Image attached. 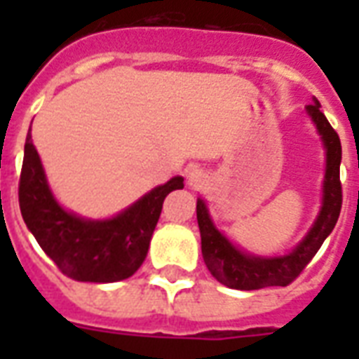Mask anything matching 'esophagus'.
Masks as SVG:
<instances>
[{"instance_id":"obj_1","label":"esophagus","mask_w":359,"mask_h":359,"mask_svg":"<svg viewBox=\"0 0 359 359\" xmlns=\"http://www.w3.org/2000/svg\"><path fill=\"white\" fill-rule=\"evenodd\" d=\"M207 180H208L207 173L199 168L188 169V173H186V184L190 186V188H194V190L203 188V186L207 184Z\"/></svg>"}]
</instances>
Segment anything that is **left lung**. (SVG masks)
<instances>
[{
    "label": "left lung",
    "instance_id": "8db88e82",
    "mask_svg": "<svg viewBox=\"0 0 359 359\" xmlns=\"http://www.w3.org/2000/svg\"><path fill=\"white\" fill-rule=\"evenodd\" d=\"M320 102L315 98L306 111L317 126V132L326 151V169L323 180V203L306 236L285 255H255L231 242L214 225L205 199H197V224L201 233V253L208 272L219 283L236 290H257L264 287H287L292 283L304 268L309 264L315 253L328 235L334 231L343 203L339 165L341 141L332 124L320 111Z\"/></svg>",
    "mask_w": 359,
    "mask_h": 359
}]
</instances>
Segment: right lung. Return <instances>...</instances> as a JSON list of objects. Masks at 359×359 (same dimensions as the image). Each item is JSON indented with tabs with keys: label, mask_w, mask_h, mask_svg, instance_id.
Wrapping results in <instances>:
<instances>
[{
	"label": "right lung",
	"mask_w": 359,
	"mask_h": 359,
	"mask_svg": "<svg viewBox=\"0 0 359 359\" xmlns=\"http://www.w3.org/2000/svg\"><path fill=\"white\" fill-rule=\"evenodd\" d=\"M180 188L184 179L173 177L111 218H83L59 205L31 140V128L25 137L20 212L44 253L76 281L115 283L134 276L145 261L163 199Z\"/></svg>",
	"instance_id": "right-lung-1"
}]
</instances>
